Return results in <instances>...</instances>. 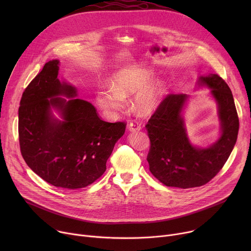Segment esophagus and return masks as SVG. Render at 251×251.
Masks as SVG:
<instances>
[{"instance_id":"esophagus-1","label":"esophagus","mask_w":251,"mask_h":251,"mask_svg":"<svg viewBox=\"0 0 251 251\" xmlns=\"http://www.w3.org/2000/svg\"><path fill=\"white\" fill-rule=\"evenodd\" d=\"M141 124H139L137 121H131L128 125V129L132 132H136V131H139L141 130Z\"/></svg>"}]
</instances>
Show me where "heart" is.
Listing matches in <instances>:
<instances>
[{
	"label": "heart",
	"mask_w": 251,
	"mask_h": 251,
	"mask_svg": "<svg viewBox=\"0 0 251 251\" xmlns=\"http://www.w3.org/2000/svg\"><path fill=\"white\" fill-rule=\"evenodd\" d=\"M152 74L141 68H126L114 75L113 87H101L96 92V103L103 112L113 116L122 112L126 105V98L138 91L134 99V107L140 115L152 114L163 101L166 85L162 80L146 83Z\"/></svg>",
	"instance_id": "obj_1"
}]
</instances>
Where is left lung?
Returning a JSON list of instances; mask_svg holds the SVG:
<instances>
[{
	"instance_id": "obj_1",
	"label": "left lung",
	"mask_w": 251,
	"mask_h": 251,
	"mask_svg": "<svg viewBox=\"0 0 251 251\" xmlns=\"http://www.w3.org/2000/svg\"><path fill=\"white\" fill-rule=\"evenodd\" d=\"M200 85L210 88L219 106L220 139L208 148L194 147L187 136L182 109L186 94H168L153 113L146 129L150 172L167 187L196 188L207 184L223 169L237 139L239 120L230 88L218 75L201 76Z\"/></svg>"
}]
</instances>
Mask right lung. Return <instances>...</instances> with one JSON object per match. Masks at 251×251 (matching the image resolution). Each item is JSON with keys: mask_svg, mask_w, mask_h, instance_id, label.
I'll use <instances>...</instances> for the list:
<instances>
[{"mask_svg": "<svg viewBox=\"0 0 251 251\" xmlns=\"http://www.w3.org/2000/svg\"><path fill=\"white\" fill-rule=\"evenodd\" d=\"M57 59L47 62L25 89L19 108V141L26 165L47 183L63 189L85 188L106 171L125 122L100 119L94 106L76 96V89L61 83ZM58 109L63 122L50 113Z\"/></svg>", "mask_w": 251, "mask_h": 251, "instance_id": "add662e5", "label": "right lung"}]
</instances>
